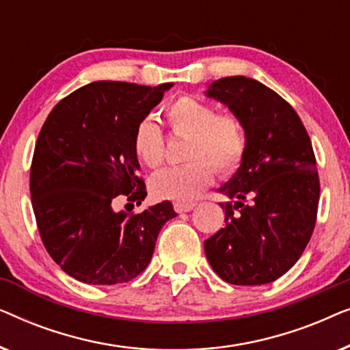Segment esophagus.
I'll use <instances>...</instances> for the list:
<instances>
[{
	"mask_svg": "<svg viewBox=\"0 0 350 350\" xmlns=\"http://www.w3.org/2000/svg\"><path fill=\"white\" fill-rule=\"evenodd\" d=\"M194 207H196L194 202H175V204H174L175 212H178V213L189 212V210H193Z\"/></svg>",
	"mask_w": 350,
	"mask_h": 350,
	"instance_id": "esophagus-1",
	"label": "esophagus"
}]
</instances>
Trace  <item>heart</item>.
Listing matches in <instances>:
<instances>
[{
    "mask_svg": "<svg viewBox=\"0 0 350 350\" xmlns=\"http://www.w3.org/2000/svg\"><path fill=\"white\" fill-rule=\"evenodd\" d=\"M165 116L176 137H188L185 146L188 162L152 176L151 189L157 198L189 202L210 186L215 170L219 175H231L241 167L248 138L242 119L236 114L217 113L212 103L181 95L167 107ZM132 146L138 159L151 169L165 159L164 135L150 118L137 124Z\"/></svg>",
    "mask_w": 350,
    "mask_h": 350,
    "instance_id": "obj_1",
    "label": "heart"
}]
</instances>
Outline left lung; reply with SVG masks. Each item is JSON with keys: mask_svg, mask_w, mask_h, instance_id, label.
Instances as JSON below:
<instances>
[{"mask_svg": "<svg viewBox=\"0 0 350 350\" xmlns=\"http://www.w3.org/2000/svg\"><path fill=\"white\" fill-rule=\"evenodd\" d=\"M247 131L241 167L218 191L236 202L224 228L204 242L213 271L232 285H262L285 274L312 236L320 198L319 172L308 131L279 94L245 76L208 85Z\"/></svg>", "mask_w": 350, "mask_h": 350, "instance_id": "obj_1", "label": "left lung"}]
</instances>
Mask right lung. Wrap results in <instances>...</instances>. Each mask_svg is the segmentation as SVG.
Masks as SVG:
<instances>
[{
  "instance_id": "1",
  "label": "right lung",
  "mask_w": 350,
  "mask_h": 350,
  "mask_svg": "<svg viewBox=\"0 0 350 350\" xmlns=\"http://www.w3.org/2000/svg\"><path fill=\"white\" fill-rule=\"evenodd\" d=\"M172 85L97 81L62 98L42 124L30 169L33 212L47 253L76 280L135 279L176 217L169 200L140 213L113 208L119 196L137 205L146 198L133 131Z\"/></svg>"
}]
</instances>
